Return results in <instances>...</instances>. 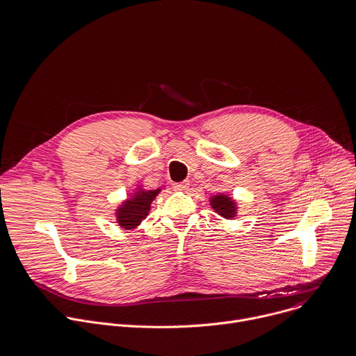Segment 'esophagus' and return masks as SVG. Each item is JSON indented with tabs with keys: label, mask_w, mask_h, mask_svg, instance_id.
Here are the masks:
<instances>
[{
	"label": "esophagus",
	"mask_w": 356,
	"mask_h": 356,
	"mask_svg": "<svg viewBox=\"0 0 356 356\" xmlns=\"http://www.w3.org/2000/svg\"><path fill=\"white\" fill-rule=\"evenodd\" d=\"M188 186H189L188 181H184V182H179V184H174V188L177 191H185V189H188Z\"/></svg>",
	"instance_id": "1"
}]
</instances>
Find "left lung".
Listing matches in <instances>:
<instances>
[{"instance_id": "8db88e82", "label": "left lung", "mask_w": 356, "mask_h": 356, "mask_svg": "<svg viewBox=\"0 0 356 356\" xmlns=\"http://www.w3.org/2000/svg\"><path fill=\"white\" fill-rule=\"evenodd\" d=\"M209 205L219 216H222L225 219H234L239 213L238 202H236V200L229 193L218 192V193L209 196Z\"/></svg>"}]
</instances>
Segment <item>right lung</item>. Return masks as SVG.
I'll use <instances>...</instances> for the list:
<instances>
[{
	"instance_id": "1",
	"label": "right lung",
	"mask_w": 356,
	"mask_h": 356,
	"mask_svg": "<svg viewBox=\"0 0 356 356\" xmlns=\"http://www.w3.org/2000/svg\"><path fill=\"white\" fill-rule=\"evenodd\" d=\"M163 189H165L164 185L156 189H145L141 184H137L131 195H129L114 209L115 223L124 230L137 229L148 216L152 201Z\"/></svg>"
}]
</instances>
